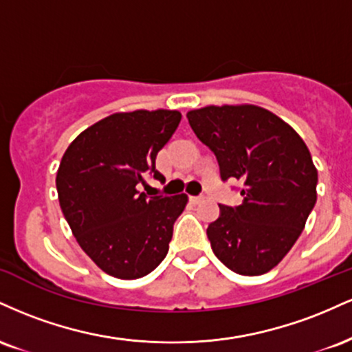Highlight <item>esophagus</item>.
Listing matches in <instances>:
<instances>
[{"label": "esophagus", "mask_w": 352, "mask_h": 352, "mask_svg": "<svg viewBox=\"0 0 352 352\" xmlns=\"http://www.w3.org/2000/svg\"><path fill=\"white\" fill-rule=\"evenodd\" d=\"M205 200V197H190V201H192L193 205H199V204H201V201Z\"/></svg>", "instance_id": "esophagus-1"}]
</instances>
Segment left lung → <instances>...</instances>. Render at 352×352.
<instances>
[{
	"mask_svg": "<svg viewBox=\"0 0 352 352\" xmlns=\"http://www.w3.org/2000/svg\"><path fill=\"white\" fill-rule=\"evenodd\" d=\"M187 119L215 152L221 179L243 184L241 205H221L208 225L213 253L243 276L268 273L296 243L316 204L308 147L292 125L253 104L193 109Z\"/></svg>",
	"mask_w": 352,
	"mask_h": 352,
	"instance_id": "8db88e82",
	"label": "left lung"
}]
</instances>
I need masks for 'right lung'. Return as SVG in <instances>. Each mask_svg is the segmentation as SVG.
I'll return each instance as SVG.
<instances>
[{
    "mask_svg": "<svg viewBox=\"0 0 352 352\" xmlns=\"http://www.w3.org/2000/svg\"><path fill=\"white\" fill-rule=\"evenodd\" d=\"M179 111L116 112L82 131L60 159L56 188L64 218L84 253L104 273L137 280L168 252L188 197L139 192L155 157L179 127Z\"/></svg>",
    "mask_w": 352,
    "mask_h": 352,
    "instance_id": "right-lung-1",
    "label": "right lung"
}]
</instances>
